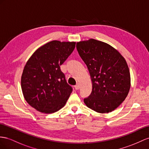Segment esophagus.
<instances>
[{
	"mask_svg": "<svg viewBox=\"0 0 149 149\" xmlns=\"http://www.w3.org/2000/svg\"><path fill=\"white\" fill-rule=\"evenodd\" d=\"M74 87H75V90H79L80 89V85L79 84H77Z\"/></svg>",
	"mask_w": 149,
	"mask_h": 149,
	"instance_id": "esophagus-1",
	"label": "esophagus"
}]
</instances>
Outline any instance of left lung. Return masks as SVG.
I'll list each match as a JSON object with an SVG mask.
<instances>
[{
	"label": "left lung",
	"mask_w": 149,
	"mask_h": 149,
	"mask_svg": "<svg viewBox=\"0 0 149 149\" xmlns=\"http://www.w3.org/2000/svg\"><path fill=\"white\" fill-rule=\"evenodd\" d=\"M76 47L92 81V93L84 100V103L97 113L113 111L130 89V74L125 59L111 45L94 39L77 42Z\"/></svg>",
	"instance_id": "left-lung-1"
}]
</instances>
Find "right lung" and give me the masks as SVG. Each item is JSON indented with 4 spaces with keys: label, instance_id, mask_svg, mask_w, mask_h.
I'll use <instances>...</instances> for the list:
<instances>
[{
    "label": "right lung",
    "instance_id": "obj_1",
    "mask_svg": "<svg viewBox=\"0 0 149 149\" xmlns=\"http://www.w3.org/2000/svg\"><path fill=\"white\" fill-rule=\"evenodd\" d=\"M75 43L49 41L38 48L26 62L21 89L26 101L37 111L53 113L65 105L72 88L60 66L74 51Z\"/></svg>",
    "mask_w": 149,
    "mask_h": 149
}]
</instances>
